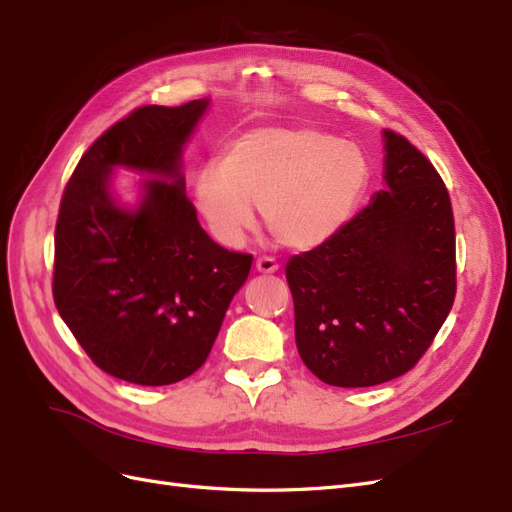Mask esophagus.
I'll list each match as a JSON object with an SVG mask.
<instances>
[{
    "instance_id": "obj_1",
    "label": "esophagus",
    "mask_w": 512,
    "mask_h": 512,
    "mask_svg": "<svg viewBox=\"0 0 512 512\" xmlns=\"http://www.w3.org/2000/svg\"><path fill=\"white\" fill-rule=\"evenodd\" d=\"M256 269L260 273H275L277 269H280V265H277V260L273 256H260L256 260Z\"/></svg>"
}]
</instances>
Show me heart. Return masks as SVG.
<instances>
[{"mask_svg": "<svg viewBox=\"0 0 512 512\" xmlns=\"http://www.w3.org/2000/svg\"><path fill=\"white\" fill-rule=\"evenodd\" d=\"M369 164L359 145L314 128H256L222 149L194 179V203L213 237L239 245L256 222L292 250H309L346 224Z\"/></svg>", "mask_w": 512, "mask_h": 512, "instance_id": "obj_1", "label": "heart"}]
</instances>
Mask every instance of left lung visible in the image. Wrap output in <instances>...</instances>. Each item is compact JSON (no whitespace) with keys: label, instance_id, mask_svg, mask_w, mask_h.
<instances>
[{"label":"left lung","instance_id":"left-lung-1","mask_svg":"<svg viewBox=\"0 0 512 512\" xmlns=\"http://www.w3.org/2000/svg\"><path fill=\"white\" fill-rule=\"evenodd\" d=\"M384 141L386 190L286 265L301 359L316 378L346 389L410 371L457 292L446 185L406 136L384 130Z\"/></svg>","mask_w":512,"mask_h":512}]
</instances>
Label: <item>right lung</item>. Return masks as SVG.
Returning <instances> with one entry per match:
<instances>
[{
    "mask_svg": "<svg viewBox=\"0 0 512 512\" xmlns=\"http://www.w3.org/2000/svg\"><path fill=\"white\" fill-rule=\"evenodd\" d=\"M209 100L138 106L76 164L55 226L53 299L76 342L119 380L164 386L207 361L226 309L252 269L198 224L181 149ZM117 163L158 176L136 212L114 205Z\"/></svg>",
    "mask_w": 512,
    "mask_h": 512,
    "instance_id": "obj_1",
    "label": "right lung"
}]
</instances>
